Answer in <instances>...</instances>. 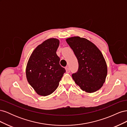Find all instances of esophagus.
<instances>
[{"label": "esophagus", "mask_w": 127, "mask_h": 127, "mask_svg": "<svg viewBox=\"0 0 127 127\" xmlns=\"http://www.w3.org/2000/svg\"><path fill=\"white\" fill-rule=\"evenodd\" d=\"M66 70L67 73H69L70 72V69L68 67H66Z\"/></svg>", "instance_id": "obj_1"}]
</instances>
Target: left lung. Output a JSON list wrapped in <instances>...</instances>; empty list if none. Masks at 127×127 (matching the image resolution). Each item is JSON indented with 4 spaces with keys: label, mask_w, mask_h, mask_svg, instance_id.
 <instances>
[{
    "label": "left lung",
    "mask_w": 127,
    "mask_h": 127,
    "mask_svg": "<svg viewBox=\"0 0 127 127\" xmlns=\"http://www.w3.org/2000/svg\"><path fill=\"white\" fill-rule=\"evenodd\" d=\"M66 40L78 62L77 72L72 75L75 83L87 93L100 89L107 72L106 61L101 51L85 38L73 36Z\"/></svg>",
    "instance_id": "8db88e82"
}]
</instances>
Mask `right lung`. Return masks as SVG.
<instances>
[{"mask_svg":"<svg viewBox=\"0 0 127 127\" xmlns=\"http://www.w3.org/2000/svg\"><path fill=\"white\" fill-rule=\"evenodd\" d=\"M59 42L56 38L44 41L34 50L27 64V80L39 95L52 94L66 72L56 53Z\"/></svg>","mask_w":127,"mask_h":127,"instance_id":"obj_1","label":"right lung"}]
</instances>
